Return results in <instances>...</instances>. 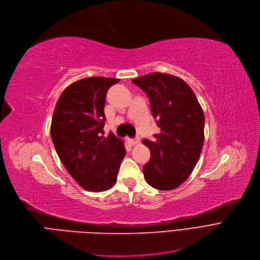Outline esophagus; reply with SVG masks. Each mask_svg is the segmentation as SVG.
Here are the masks:
<instances>
[{
    "label": "esophagus",
    "mask_w": 260,
    "mask_h": 260,
    "mask_svg": "<svg viewBox=\"0 0 260 260\" xmlns=\"http://www.w3.org/2000/svg\"><path fill=\"white\" fill-rule=\"evenodd\" d=\"M128 142L131 146H134V145H138L140 143V140L139 139H129Z\"/></svg>",
    "instance_id": "34e87169"
}]
</instances>
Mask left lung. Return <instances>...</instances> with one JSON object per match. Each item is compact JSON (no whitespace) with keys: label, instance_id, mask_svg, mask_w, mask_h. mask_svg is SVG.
<instances>
[{"label":"left lung","instance_id":"1","mask_svg":"<svg viewBox=\"0 0 260 260\" xmlns=\"http://www.w3.org/2000/svg\"><path fill=\"white\" fill-rule=\"evenodd\" d=\"M132 82L149 98L159 134L143 140L151 157L144 177L159 190L175 189L186 181L199 159L204 142V114L189 85L163 73H151Z\"/></svg>","mask_w":260,"mask_h":260}]
</instances>
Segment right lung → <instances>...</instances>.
I'll return each instance as SVG.
<instances>
[{
  "label": "right lung",
  "mask_w": 260,
  "mask_h": 260,
  "mask_svg": "<svg viewBox=\"0 0 260 260\" xmlns=\"http://www.w3.org/2000/svg\"><path fill=\"white\" fill-rule=\"evenodd\" d=\"M119 79L89 77L72 83L60 95L51 135L69 174L89 191L113 186L126 149L113 133L104 137V107L110 86Z\"/></svg>",
  "instance_id": "add662e5"
}]
</instances>
